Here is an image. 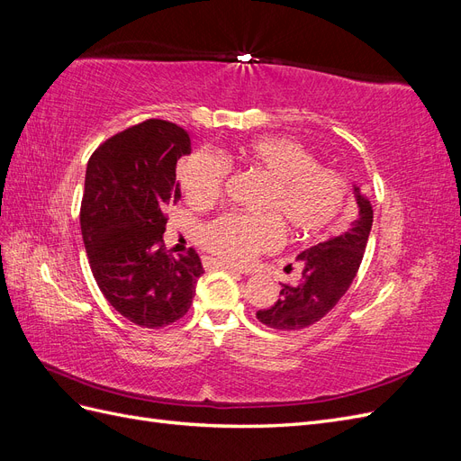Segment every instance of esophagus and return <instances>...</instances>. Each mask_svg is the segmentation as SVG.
Masks as SVG:
<instances>
[{
    "instance_id": "1",
    "label": "esophagus",
    "mask_w": 461,
    "mask_h": 461,
    "mask_svg": "<svg viewBox=\"0 0 461 461\" xmlns=\"http://www.w3.org/2000/svg\"><path fill=\"white\" fill-rule=\"evenodd\" d=\"M212 263L215 265V267H219V269H227V271H230V273H236V275H242V271H240V269H236V267H232V265H229V263H225V261H215V259H212Z\"/></svg>"
}]
</instances>
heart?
I'll return each mask as SVG.
<instances>
[{
	"instance_id": "obj_1",
	"label": "heart",
	"mask_w": 461,
	"mask_h": 461,
	"mask_svg": "<svg viewBox=\"0 0 461 461\" xmlns=\"http://www.w3.org/2000/svg\"><path fill=\"white\" fill-rule=\"evenodd\" d=\"M236 159L267 183L259 209L267 215L227 213L202 230V244L219 259L248 265L271 252L283 239V221L292 239L312 240L327 232L344 209L350 185L330 167H321L313 151L294 138H259L239 148ZM227 169L213 153L198 151L178 169V183L192 207L212 205L225 185Z\"/></svg>"
}]
</instances>
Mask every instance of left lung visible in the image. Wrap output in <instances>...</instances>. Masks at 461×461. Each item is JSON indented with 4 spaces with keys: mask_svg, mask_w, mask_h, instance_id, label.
I'll return each mask as SVG.
<instances>
[{
    "mask_svg": "<svg viewBox=\"0 0 461 461\" xmlns=\"http://www.w3.org/2000/svg\"><path fill=\"white\" fill-rule=\"evenodd\" d=\"M357 219L346 232L305 249L296 259L300 278L283 285L281 296L267 310L256 315L263 325L276 330L305 329L325 317L350 288L359 263L364 259L367 239L373 225V207L354 186Z\"/></svg>",
    "mask_w": 461,
    "mask_h": 461,
    "instance_id": "obj_1",
    "label": "left lung"
}]
</instances>
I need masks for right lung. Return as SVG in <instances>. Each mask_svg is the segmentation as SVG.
Segmentation results:
<instances>
[{
    "mask_svg": "<svg viewBox=\"0 0 461 461\" xmlns=\"http://www.w3.org/2000/svg\"><path fill=\"white\" fill-rule=\"evenodd\" d=\"M190 136L148 119L111 136L86 167L80 230L105 300L131 323L159 329L185 317L203 275L200 256L163 249L167 205L180 200L176 161Z\"/></svg>",
    "mask_w": 461,
    "mask_h": 461,
    "instance_id": "obj_1",
    "label": "right lung"
}]
</instances>
